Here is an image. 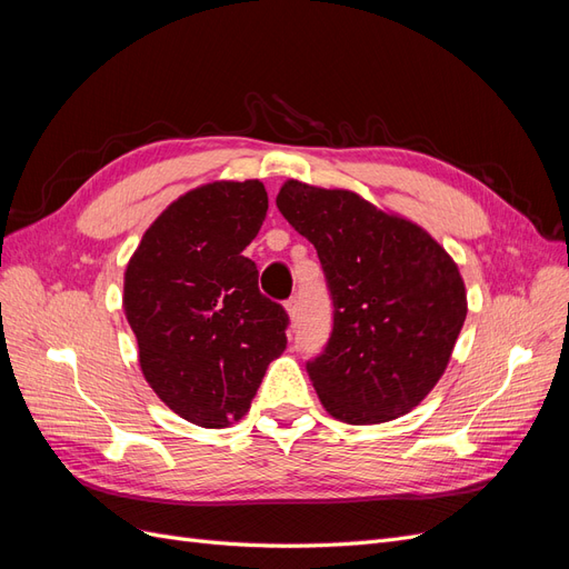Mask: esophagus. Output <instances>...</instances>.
I'll use <instances>...</instances> for the list:
<instances>
[{
  "instance_id": "34e87169",
  "label": "esophagus",
  "mask_w": 569,
  "mask_h": 569,
  "mask_svg": "<svg viewBox=\"0 0 569 569\" xmlns=\"http://www.w3.org/2000/svg\"><path fill=\"white\" fill-rule=\"evenodd\" d=\"M284 311L289 316V322H297L299 320V299H289L284 303Z\"/></svg>"
}]
</instances>
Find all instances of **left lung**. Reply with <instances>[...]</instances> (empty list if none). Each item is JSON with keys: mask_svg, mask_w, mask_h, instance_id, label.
Masks as SVG:
<instances>
[{"mask_svg": "<svg viewBox=\"0 0 569 569\" xmlns=\"http://www.w3.org/2000/svg\"><path fill=\"white\" fill-rule=\"evenodd\" d=\"M274 201L316 247L335 303L332 337L306 366L320 403L349 425L406 416L441 380L468 316L456 261L351 189L287 180Z\"/></svg>", "mask_w": 569, "mask_h": 569, "instance_id": "left-lung-1", "label": "left lung"}]
</instances>
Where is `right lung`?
I'll return each mask as SVG.
<instances>
[{
  "label": "right lung",
  "instance_id": "add662e5",
  "mask_svg": "<svg viewBox=\"0 0 569 569\" xmlns=\"http://www.w3.org/2000/svg\"><path fill=\"white\" fill-rule=\"evenodd\" d=\"M266 211L263 182H206L151 222L126 266L123 311L144 380L199 427L242 420L287 349L284 308L258 291L242 256Z\"/></svg>",
  "mask_w": 569,
  "mask_h": 569
}]
</instances>
